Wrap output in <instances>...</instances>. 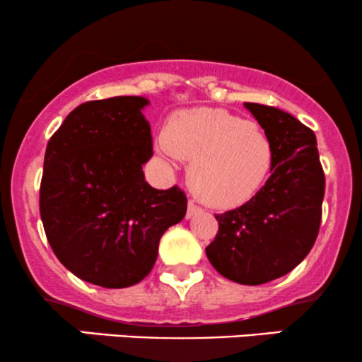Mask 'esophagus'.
Returning <instances> with one entry per match:
<instances>
[{"label":"esophagus","mask_w":362,"mask_h":362,"mask_svg":"<svg viewBox=\"0 0 362 362\" xmlns=\"http://www.w3.org/2000/svg\"><path fill=\"white\" fill-rule=\"evenodd\" d=\"M201 207L195 204L194 201H189V206H187V218H192V216L201 213Z\"/></svg>","instance_id":"obj_1"}]
</instances>
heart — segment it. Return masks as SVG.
Wrapping results in <instances>:
<instances>
[{
  "instance_id": "1",
  "label": "heart",
  "mask_w": 362,
  "mask_h": 362,
  "mask_svg": "<svg viewBox=\"0 0 362 362\" xmlns=\"http://www.w3.org/2000/svg\"><path fill=\"white\" fill-rule=\"evenodd\" d=\"M173 156L192 161L189 185L206 204L230 209L259 192L272 167V144L253 122L221 109L173 115L163 139Z\"/></svg>"
}]
</instances>
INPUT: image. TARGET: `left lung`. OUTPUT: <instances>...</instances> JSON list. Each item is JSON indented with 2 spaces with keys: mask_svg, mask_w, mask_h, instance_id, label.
Here are the masks:
<instances>
[{
  "mask_svg": "<svg viewBox=\"0 0 362 362\" xmlns=\"http://www.w3.org/2000/svg\"><path fill=\"white\" fill-rule=\"evenodd\" d=\"M272 144L271 177L248 202L216 214L219 230L206 247L226 279L257 286L286 276L318 236L325 173L315 132L288 112L245 103Z\"/></svg>",
  "mask_w": 362,
  "mask_h": 362,
  "instance_id": "1",
  "label": "left lung"
}]
</instances>
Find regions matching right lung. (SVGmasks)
Listing matches in <instances>:
<instances>
[{
    "instance_id": "add662e5",
    "label": "right lung",
    "mask_w": 362,
    "mask_h": 362,
    "mask_svg": "<svg viewBox=\"0 0 362 362\" xmlns=\"http://www.w3.org/2000/svg\"><path fill=\"white\" fill-rule=\"evenodd\" d=\"M146 105L143 97L81 103L45 149L39 206L47 242L68 271L102 288L143 281L161 235L187 211L180 187L144 180L153 156Z\"/></svg>"
}]
</instances>
